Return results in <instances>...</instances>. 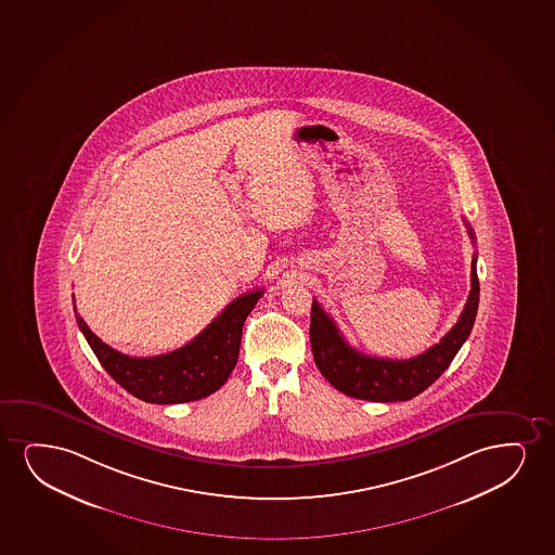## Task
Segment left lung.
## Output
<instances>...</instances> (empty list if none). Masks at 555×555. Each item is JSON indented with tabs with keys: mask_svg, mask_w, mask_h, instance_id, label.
<instances>
[{
	"mask_svg": "<svg viewBox=\"0 0 555 555\" xmlns=\"http://www.w3.org/2000/svg\"><path fill=\"white\" fill-rule=\"evenodd\" d=\"M465 225L468 237L475 243L473 228L468 222ZM478 299L480 284L476 274L475 254L470 263V292L457 324L440 338L439 345L431 346L429 350L411 360H386L358 352L346 343L333 318L318 305L317 299H312L310 346L317 367L325 376V380L345 396L376 403L409 401L429 388L447 371L455 353L460 352L475 325Z\"/></svg>",
	"mask_w": 555,
	"mask_h": 555,
	"instance_id": "8db88e82",
	"label": "left lung"
}]
</instances>
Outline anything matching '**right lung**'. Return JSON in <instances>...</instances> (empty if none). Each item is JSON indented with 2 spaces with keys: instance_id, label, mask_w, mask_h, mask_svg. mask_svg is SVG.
Masks as SVG:
<instances>
[{
  "instance_id": "add662e5",
  "label": "right lung",
  "mask_w": 555,
  "mask_h": 555,
  "mask_svg": "<svg viewBox=\"0 0 555 555\" xmlns=\"http://www.w3.org/2000/svg\"><path fill=\"white\" fill-rule=\"evenodd\" d=\"M261 296L263 289L237 297L188 345L152 358H131L118 352L90 332L87 322L77 314V307L75 317L103 369L131 396L144 403H190L215 393L230 378L237 365L246 317Z\"/></svg>"
}]
</instances>
